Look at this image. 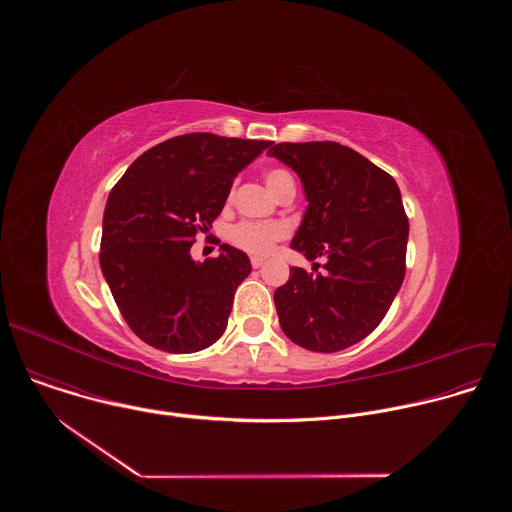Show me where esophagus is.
Returning <instances> with one entry per match:
<instances>
[{"instance_id":"obj_1","label":"esophagus","mask_w":512,"mask_h":512,"mask_svg":"<svg viewBox=\"0 0 512 512\" xmlns=\"http://www.w3.org/2000/svg\"><path fill=\"white\" fill-rule=\"evenodd\" d=\"M263 261H265L263 257H257V255H255V257H251V265H253V269H259V267L263 265Z\"/></svg>"}]
</instances>
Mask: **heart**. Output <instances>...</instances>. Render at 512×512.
I'll use <instances>...</instances> for the list:
<instances>
[{
	"mask_svg": "<svg viewBox=\"0 0 512 512\" xmlns=\"http://www.w3.org/2000/svg\"><path fill=\"white\" fill-rule=\"evenodd\" d=\"M267 186L281 194L285 188L294 186V176L283 168H271L265 172ZM289 235V227L285 223H257V221H243L231 229V241L239 249L253 253V255H267L275 243Z\"/></svg>",
	"mask_w": 512,
	"mask_h": 512,
	"instance_id": "heart-1",
	"label": "heart"
}]
</instances>
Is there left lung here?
<instances>
[{"instance_id":"obj_1","label":"left lung","mask_w":512,"mask_h":512,"mask_svg":"<svg viewBox=\"0 0 512 512\" xmlns=\"http://www.w3.org/2000/svg\"><path fill=\"white\" fill-rule=\"evenodd\" d=\"M269 156L302 178L310 202L291 247L328 257L324 275L291 267L275 289L281 330L314 352L344 350L381 324L403 283L409 218L399 186L336 141H281Z\"/></svg>"}]
</instances>
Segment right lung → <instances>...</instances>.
Returning <instances> with one entry per match:
<instances>
[{
  "label": "right lung",
  "mask_w": 512,
  "mask_h": 512,
  "mask_svg": "<svg viewBox=\"0 0 512 512\" xmlns=\"http://www.w3.org/2000/svg\"><path fill=\"white\" fill-rule=\"evenodd\" d=\"M271 143L178 135L141 154L113 186L99 261L123 320L145 344L190 354L227 330L249 257L221 245V255L194 263L190 247L212 229L237 172Z\"/></svg>",
  "instance_id": "obj_1"
}]
</instances>
